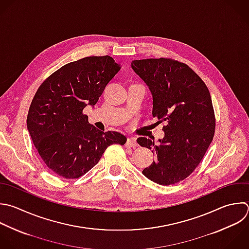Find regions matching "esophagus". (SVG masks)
<instances>
[{
	"label": "esophagus",
	"mask_w": 249,
	"mask_h": 249,
	"mask_svg": "<svg viewBox=\"0 0 249 249\" xmlns=\"http://www.w3.org/2000/svg\"><path fill=\"white\" fill-rule=\"evenodd\" d=\"M137 142H136V140L134 139V138H127V140H126V143H125V146L126 147H132V148H135V147H137Z\"/></svg>",
	"instance_id": "1"
}]
</instances>
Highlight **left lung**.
<instances>
[{
    "mask_svg": "<svg viewBox=\"0 0 249 249\" xmlns=\"http://www.w3.org/2000/svg\"><path fill=\"white\" fill-rule=\"evenodd\" d=\"M133 71L153 95V117L162 126L164 137H139L137 143L153 148L156 160L142 173L151 181L167 186L187 178L198 165L215 131V116L209 90L185 63L170 58L133 60Z\"/></svg>",
    "mask_w": 249,
    "mask_h": 249,
    "instance_id": "obj_1",
    "label": "left lung"
}]
</instances>
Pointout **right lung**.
Segmentation results:
<instances>
[{"mask_svg":"<svg viewBox=\"0 0 249 249\" xmlns=\"http://www.w3.org/2000/svg\"><path fill=\"white\" fill-rule=\"evenodd\" d=\"M120 69L109 55L89 56L62 66L38 89L27 128L46 165L60 177H81L110 145L126 142L120 132L100 131L83 113L88 105L96 104Z\"/></svg>","mask_w":249,"mask_h":249,"instance_id":"right-lung-1","label":"right lung"}]
</instances>
